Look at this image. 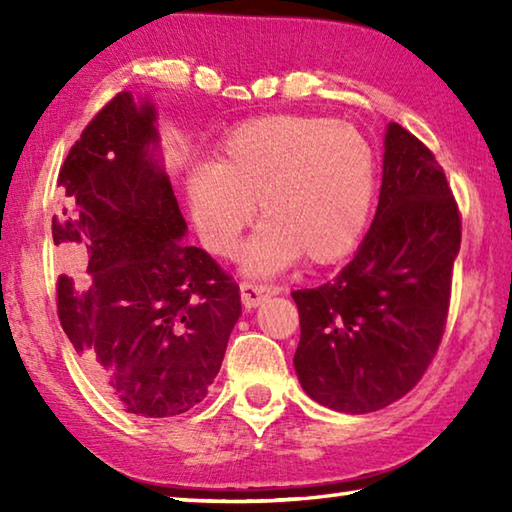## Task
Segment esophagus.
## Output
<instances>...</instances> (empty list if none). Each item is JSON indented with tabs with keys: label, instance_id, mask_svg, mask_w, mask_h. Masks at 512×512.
<instances>
[{
	"label": "esophagus",
	"instance_id": "obj_1",
	"mask_svg": "<svg viewBox=\"0 0 512 512\" xmlns=\"http://www.w3.org/2000/svg\"><path fill=\"white\" fill-rule=\"evenodd\" d=\"M241 302H244L246 309H255L262 305V302L271 296V289L264 287V284H253V282H241Z\"/></svg>",
	"mask_w": 512,
	"mask_h": 512
}]
</instances>
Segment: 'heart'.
<instances>
[{
	"label": "heart",
	"instance_id": "1",
	"mask_svg": "<svg viewBox=\"0 0 512 512\" xmlns=\"http://www.w3.org/2000/svg\"><path fill=\"white\" fill-rule=\"evenodd\" d=\"M187 203L203 246L235 253L253 219L244 253L253 275H273L305 255L327 266L348 257L368 228L377 160L359 128L316 115L244 121L223 137L216 164L187 173Z\"/></svg>",
	"mask_w": 512,
	"mask_h": 512
}]
</instances>
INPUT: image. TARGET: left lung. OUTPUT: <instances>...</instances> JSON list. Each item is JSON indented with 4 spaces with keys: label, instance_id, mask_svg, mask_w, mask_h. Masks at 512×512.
Listing matches in <instances>:
<instances>
[{
    "label": "left lung",
    "instance_id": "obj_1",
    "mask_svg": "<svg viewBox=\"0 0 512 512\" xmlns=\"http://www.w3.org/2000/svg\"><path fill=\"white\" fill-rule=\"evenodd\" d=\"M461 214L445 171L418 137L388 124L379 205L332 282L293 291L300 386L327 409L370 413L422 379L443 339Z\"/></svg>",
    "mask_w": 512,
    "mask_h": 512
}]
</instances>
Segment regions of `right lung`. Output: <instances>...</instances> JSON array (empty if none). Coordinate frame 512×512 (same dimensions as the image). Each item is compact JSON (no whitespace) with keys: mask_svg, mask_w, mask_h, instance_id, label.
<instances>
[{"mask_svg":"<svg viewBox=\"0 0 512 512\" xmlns=\"http://www.w3.org/2000/svg\"><path fill=\"white\" fill-rule=\"evenodd\" d=\"M158 142L153 103L119 92L69 149L51 221L60 325L94 384L140 418L205 400L241 316L239 284L183 244Z\"/></svg>","mask_w":512,"mask_h":512,"instance_id":"1","label":"right lung"}]
</instances>
